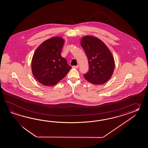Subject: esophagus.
I'll use <instances>...</instances> for the list:
<instances>
[{"instance_id": "34e87169", "label": "esophagus", "mask_w": 148, "mask_h": 148, "mask_svg": "<svg viewBox=\"0 0 148 148\" xmlns=\"http://www.w3.org/2000/svg\"><path fill=\"white\" fill-rule=\"evenodd\" d=\"M73 68H75V69H78L79 68L78 65H77V66H73Z\"/></svg>"}]
</instances>
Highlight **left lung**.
<instances>
[{"mask_svg":"<svg viewBox=\"0 0 148 148\" xmlns=\"http://www.w3.org/2000/svg\"><path fill=\"white\" fill-rule=\"evenodd\" d=\"M80 44L88 58L89 71L85 79L94 85L104 84L111 78L115 68L114 57L110 49L100 39L87 35Z\"/></svg>","mask_w":148,"mask_h":148,"instance_id":"left-lung-1","label":"left lung"}]
</instances>
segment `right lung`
Listing matches in <instances>:
<instances>
[{
	"mask_svg": "<svg viewBox=\"0 0 148 148\" xmlns=\"http://www.w3.org/2000/svg\"><path fill=\"white\" fill-rule=\"evenodd\" d=\"M64 41L53 37L44 41L35 51L32 60V71L36 79L47 86L56 85L71 69L61 53Z\"/></svg>",
	"mask_w": 148,
	"mask_h": 148,
	"instance_id": "obj_1",
	"label": "right lung"
}]
</instances>
